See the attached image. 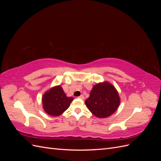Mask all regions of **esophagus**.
<instances>
[{
    "label": "esophagus",
    "mask_w": 161,
    "mask_h": 161,
    "mask_svg": "<svg viewBox=\"0 0 161 161\" xmlns=\"http://www.w3.org/2000/svg\"><path fill=\"white\" fill-rule=\"evenodd\" d=\"M79 98H80V99H84V98H85V97H84V95H81L80 96H79Z\"/></svg>",
    "instance_id": "1"
}]
</instances>
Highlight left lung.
I'll return each mask as SVG.
<instances>
[{"mask_svg":"<svg viewBox=\"0 0 161 161\" xmlns=\"http://www.w3.org/2000/svg\"><path fill=\"white\" fill-rule=\"evenodd\" d=\"M120 99L115 87L109 82L95 85L85 101V105L97 118H105L113 114L118 108Z\"/></svg>","mask_w":161,"mask_h":161,"instance_id":"1","label":"left lung"}]
</instances>
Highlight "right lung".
I'll return each instance as SVG.
<instances>
[{
    "label": "right lung",
    "instance_id": "obj_1",
    "mask_svg": "<svg viewBox=\"0 0 161 161\" xmlns=\"http://www.w3.org/2000/svg\"><path fill=\"white\" fill-rule=\"evenodd\" d=\"M72 97H68L60 86L53 87L42 97L43 108L47 114L52 116L61 115L69 108L72 101Z\"/></svg>",
    "mask_w": 161,
    "mask_h": 161
}]
</instances>
